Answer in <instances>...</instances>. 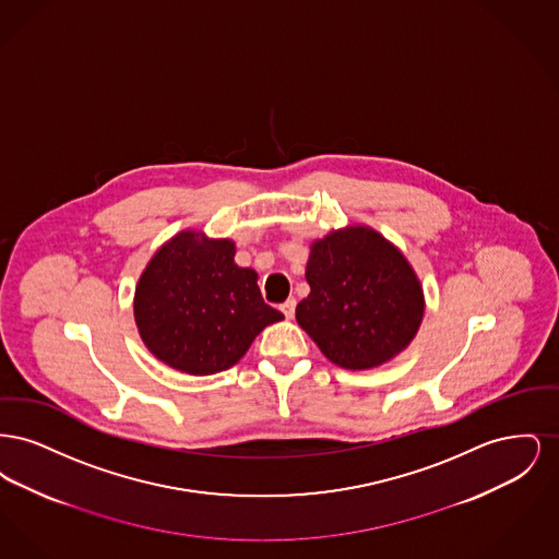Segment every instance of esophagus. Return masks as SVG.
<instances>
[{"label": "esophagus", "mask_w": 559, "mask_h": 559, "mask_svg": "<svg viewBox=\"0 0 559 559\" xmlns=\"http://www.w3.org/2000/svg\"><path fill=\"white\" fill-rule=\"evenodd\" d=\"M281 312H283L287 319H293V314H295V299H287L285 304H281Z\"/></svg>", "instance_id": "obj_1"}]
</instances>
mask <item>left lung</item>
<instances>
[{"mask_svg":"<svg viewBox=\"0 0 559 559\" xmlns=\"http://www.w3.org/2000/svg\"><path fill=\"white\" fill-rule=\"evenodd\" d=\"M310 295L295 308L299 326L337 367L362 371L390 362L415 340L426 295L394 242L356 224L310 245Z\"/></svg>","mask_w":559,"mask_h":559,"instance_id":"obj_1","label":"left lung"}]
</instances>
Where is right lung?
<instances>
[{
	"instance_id": "1",
	"label": "right lung",
	"mask_w": 559,
	"mask_h": 559,
	"mask_svg": "<svg viewBox=\"0 0 559 559\" xmlns=\"http://www.w3.org/2000/svg\"><path fill=\"white\" fill-rule=\"evenodd\" d=\"M235 253V240L182 230L142 270L133 319L144 346L167 367L226 371L267 324L285 319L264 301L258 272L237 266Z\"/></svg>"
}]
</instances>
